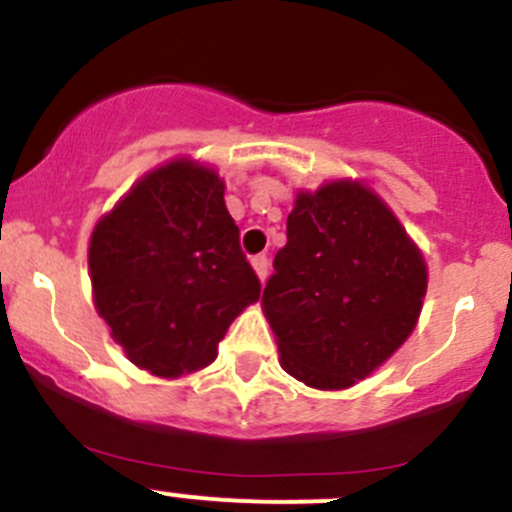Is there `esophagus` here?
<instances>
[{"instance_id": "34e87169", "label": "esophagus", "mask_w": 512, "mask_h": 512, "mask_svg": "<svg viewBox=\"0 0 512 512\" xmlns=\"http://www.w3.org/2000/svg\"><path fill=\"white\" fill-rule=\"evenodd\" d=\"M252 267H255L257 277H260L262 282L267 280V272H270V260H267V255H255L252 257Z\"/></svg>"}]
</instances>
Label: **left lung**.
<instances>
[{
  "mask_svg": "<svg viewBox=\"0 0 512 512\" xmlns=\"http://www.w3.org/2000/svg\"><path fill=\"white\" fill-rule=\"evenodd\" d=\"M426 262L391 210L359 183L299 193L262 307L282 369L312 389H347L416 327Z\"/></svg>",
  "mask_w": 512,
  "mask_h": 512,
  "instance_id": "left-lung-1",
  "label": "left lung"
}]
</instances>
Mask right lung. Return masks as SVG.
<instances>
[{
	"mask_svg": "<svg viewBox=\"0 0 512 512\" xmlns=\"http://www.w3.org/2000/svg\"><path fill=\"white\" fill-rule=\"evenodd\" d=\"M223 195L213 170L175 160L133 185L91 235L98 314L156 376L213 364L232 319L260 299Z\"/></svg>",
	"mask_w": 512,
	"mask_h": 512,
	"instance_id": "add662e5",
	"label": "right lung"
}]
</instances>
